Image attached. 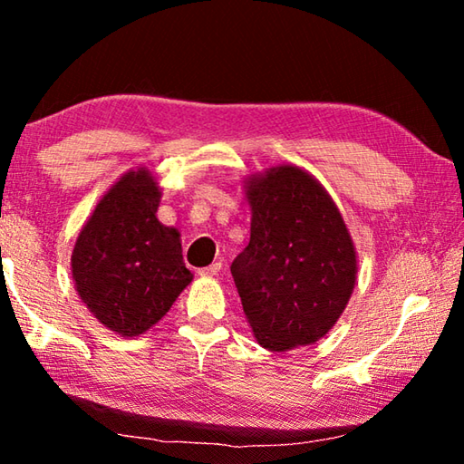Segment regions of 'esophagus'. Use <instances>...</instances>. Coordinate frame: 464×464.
<instances>
[{"label":"esophagus","mask_w":464,"mask_h":464,"mask_svg":"<svg viewBox=\"0 0 464 464\" xmlns=\"http://www.w3.org/2000/svg\"><path fill=\"white\" fill-rule=\"evenodd\" d=\"M218 272H221V262H215V264L207 266V268H200V270H198V276H202V278H213V276H217Z\"/></svg>","instance_id":"obj_1"}]
</instances>
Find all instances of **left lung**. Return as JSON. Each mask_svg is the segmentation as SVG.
<instances>
[{
  "label": "left lung",
  "mask_w": 464,
  "mask_h": 464,
  "mask_svg": "<svg viewBox=\"0 0 464 464\" xmlns=\"http://www.w3.org/2000/svg\"><path fill=\"white\" fill-rule=\"evenodd\" d=\"M249 243L231 264L257 343L288 352L319 342L354 293L358 254L332 196L307 169L280 163L243 179Z\"/></svg>",
  "instance_id": "left-lung-1"
}]
</instances>
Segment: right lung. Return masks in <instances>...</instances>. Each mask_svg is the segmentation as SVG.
I'll list each match as a JSON object with an SVG mask.
<instances>
[{
    "instance_id": "add662e5",
    "label": "right lung",
    "mask_w": 464,
    "mask_h": 464,
    "mask_svg": "<svg viewBox=\"0 0 464 464\" xmlns=\"http://www.w3.org/2000/svg\"><path fill=\"white\" fill-rule=\"evenodd\" d=\"M161 194L153 171H124L75 239L72 276L77 295L116 335L149 332L194 278L184 264L179 231L157 218Z\"/></svg>"
}]
</instances>
